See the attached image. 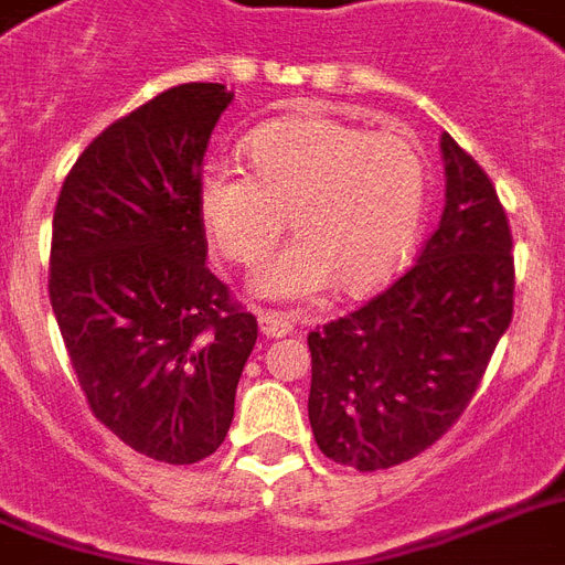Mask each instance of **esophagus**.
Wrapping results in <instances>:
<instances>
[{
  "label": "esophagus",
  "mask_w": 565,
  "mask_h": 565,
  "mask_svg": "<svg viewBox=\"0 0 565 565\" xmlns=\"http://www.w3.org/2000/svg\"><path fill=\"white\" fill-rule=\"evenodd\" d=\"M260 331L266 338H284L292 331V317L278 311H260Z\"/></svg>",
  "instance_id": "esophagus-1"
}]
</instances>
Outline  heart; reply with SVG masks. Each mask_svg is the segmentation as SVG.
Returning a JSON list of instances; mask_svg holds the SVG:
<instances>
[{
    "mask_svg": "<svg viewBox=\"0 0 565 565\" xmlns=\"http://www.w3.org/2000/svg\"><path fill=\"white\" fill-rule=\"evenodd\" d=\"M252 171L206 166L198 215L210 243L257 266L290 215L296 243L254 275L269 299H308L326 287L364 296L415 252L426 210V159L406 132H370L331 118L275 120L245 141Z\"/></svg>",
    "mask_w": 565,
    "mask_h": 565,
    "instance_id": "obj_1",
    "label": "heart"
}]
</instances>
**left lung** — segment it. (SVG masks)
Listing matches in <instances>:
<instances>
[{
    "label": "left lung",
    "mask_w": 565,
    "mask_h": 565,
    "mask_svg": "<svg viewBox=\"0 0 565 565\" xmlns=\"http://www.w3.org/2000/svg\"><path fill=\"white\" fill-rule=\"evenodd\" d=\"M445 213L417 264L359 311L308 334V417L329 459L379 471L459 420L512 322V234L483 168L450 136Z\"/></svg>",
    "instance_id": "8db88e82"
}]
</instances>
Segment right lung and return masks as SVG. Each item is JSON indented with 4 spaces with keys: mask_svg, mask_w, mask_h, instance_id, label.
I'll use <instances>...</instances> for the list:
<instances>
[{
    "mask_svg": "<svg viewBox=\"0 0 565 565\" xmlns=\"http://www.w3.org/2000/svg\"><path fill=\"white\" fill-rule=\"evenodd\" d=\"M234 92L186 82L82 150L53 215L50 301L94 417L168 465L206 459L257 340L206 269L198 178Z\"/></svg>",
    "mask_w": 565,
    "mask_h": 565,
    "instance_id": "right-lung-1",
    "label": "right lung"
}]
</instances>
